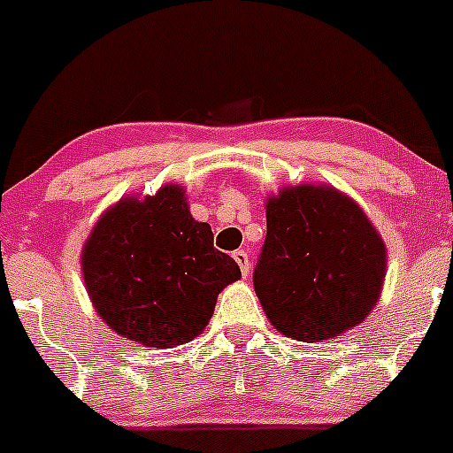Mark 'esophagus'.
<instances>
[{"label":"esophagus","mask_w":453,"mask_h":453,"mask_svg":"<svg viewBox=\"0 0 453 453\" xmlns=\"http://www.w3.org/2000/svg\"><path fill=\"white\" fill-rule=\"evenodd\" d=\"M233 259H235V264L240 265L242 274L248 276V272H250V261H248V255H246V252H244V250L233 252Z\"/></svg>","instance_id":"esophagus-1"}]
</instances>
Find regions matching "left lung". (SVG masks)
I'll return each instance as SVG.
<instances>
[{"instance_id":"1","label":"left lung","mask_w":453,"mask_h":453,"mask_svg":"<svg viewBox=\"0 0 453 453\" xmlns=\"http://www.w3.org/2000/svg\"><path fill=\"white\" fill-rule=\"evenodd\" d=\"M255 291L267 319L304 343L369 318L387 276V246L354 198L333 186L280 188L265 201Z\"/></svg>"}]
</instances>
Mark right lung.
I'll return each mask as SVG.
<instances>
[{
  "instance_id": "right-lung-1",
  "label": "right lung",
  "mask_w": 453,
  "mask_h": 453,
  "mask_svg": "<svg viewBox=\"0 0 453 453\" xmlns=\"http://www.w3.org/2000/svg\"><path fill=\"white\" fill-rule=\"evenodd\" d=\"M186 188L120 198L101 213L81 248V274L99 318L144 348H177L205 330L218 294L242 276L194 220Z\"/></svg>"
}]
</instances>
